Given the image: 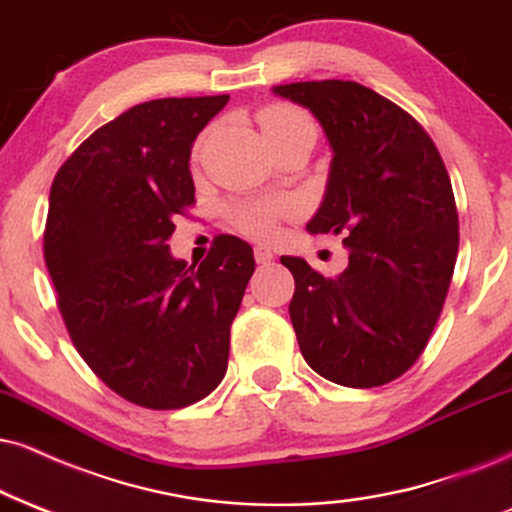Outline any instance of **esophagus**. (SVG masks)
I'll list each match as a JSON object with an SVG mask.
<instances>
[{
    "mask_svg": "<svg viewBox=\"0 0 512 512\" xmlns=\"http://www.w3.org/2000/svg\"><path fill=\"white\" fill-rule=\"evenodd\" d=\"M254 258L258 266H266V263L273 261V251L266 249V246H256L254 249Z\"/></svg>",
    "mask_w": 512,
    "mask_h": 512,
    "instance_id": "34e87169",
    "label": "esophagus"
}]
</instances>
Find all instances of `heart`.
<instances>
[{
    "mask_svg": "<svg viewBox=\"0 0 512 512\" xmlns=\"http://www.w3.org/2000/svg\"><path fill=\"white\" fill-rule=\"evenodd\" d=\"M263 132H282L289 128H308L313 130L311 118L304 111L294 109L289 104H273L261 111ZM315 132V130H313ZM294 211V204L289 199H273V201H249V204H237L230 208V220L237 230L244 235L266 239L275 232L277 220L289 216Z\"/></svg>",
    "mask_w": 512,
    "mask_h": 512,
    "instance_id": "1",
    "label": "heart"
}]
</instances>
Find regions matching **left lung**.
I'll use <instances>...</instances> for the list:
<instances>
[{
    "label": "left lung",
    "mask_w": 512,
    "mask_h": 512,
    "mask_svg": "<svg viewBox=\"0 0 512 512\" xmlns=\"http://www.w3.org/2000/svg\"><path fill=\"white\" fill-rule=\"evenodd\" d=\"M277 97L323 125L332 163L313 235H342L349 266L323 277L299 256L289 304L299 349L325 380L380 387L425 351L458 256V211L437 147L413 116L351 80L289 82Z\"/></svg>",
    "instance_id": "obj_1"
}]
</instances>
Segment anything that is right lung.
Instances as JSON below:
<instances>
[{
	"mask_svg": "<svg viewBox=\"0 0 512 512\" xmlns=\"http://www.w3.org/2000/svg\"><path fill=\"white\" fill-rule=\"evenodd\" d=\"M227 99L132 106L73 151L49 192L44 261L66 330L94 375L144 408H185L218 387L256 268L232 235L199 266L168 246L194 204V140Z\"/></svg>",
	"mask_w": 512,
	"mask_h": 512,
	"instance_id": "1",
	"label": "right lung"
}]
</instances>
